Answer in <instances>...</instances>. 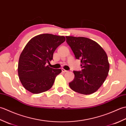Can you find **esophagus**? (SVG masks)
Returning a JSON list of instances; mask_svg holds the SVG:
<instances>
[{
    "label": "esophagus",
    "mask_w": 126,
    "mask_h": 126,
    "mask_svg": "<svg viewBox=\"0 0 126 126\" xmlns=\"http://www.w3.org/2000/svg\"><path fill=\"white\" fill-rule=\"evenodd\" d=\"M62 71L63 73H66V72H67L68 71H67V70H65L64 69L62 68Z\"/></svg>",
    "instance_id": "obj_1"
}]
</instances>
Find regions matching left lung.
I'll use <instances>...</instances> for the list:
<instances>
[{
  "label": "left lung",
  "mask_w": 126,
  "mask_h": 126,
  "mask_svg": "<svg viewBox=\"0 0 126 126\" xmlns=\"http://www.w3.org/2000/svg\"><path fill=\"white\" fill-rule=\"evenodd\" d=\"M66 42L77 60H81V71H74L71 89L79 94L89 95L96 92L108 76V57L97 43L85 37L66 36Z\"/></svg>",
  "instance_id": "8db88e82"
}]
</instances>
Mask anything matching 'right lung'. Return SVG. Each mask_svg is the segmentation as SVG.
Returning <instances> with one entry per match:
<instances>
[{
  "label": "right lung",
  "mask_w": 126,
  "mask_h": 126,
  "mask_svg": "<svg viewBox=\"0 0 126 126\" xmlns=\"http://www.w3.org/2000/svg\"><path fill=\"white\" fill-rule=\"evenodd\" d=\"M65 41L64 36L44 33L30 40L19 59L18 73L23 86L33 94L49 90L60 69H53L47 63L53 59L56 48Z\"/></svg>",
  "instance_id": "obj_1"
}]
</instances>
